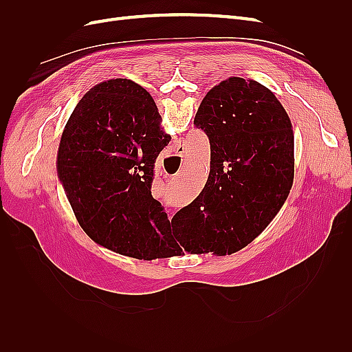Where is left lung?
Returning a JSON list of instances; mask_svg holds the SVG:
<instances>
[{"label": "left lung", "mask_w": 352, "mask_h": 352, "mask_svg": "<svg viewBox=\"0 0 352 352\" xmlns=\"http://www.w3.org/2000/svg\"><path fill=\"white\" fill-rule=\"evenodd\" d=\"M194 124L210 140V173L173 216V235L190 254L230 255L270 225L291 192L292 123L269 88L233 76L207 92Z\"/></svg>", "instance_id": "left-lung-1"}]
</instances>
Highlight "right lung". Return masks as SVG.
<instances>
[{
  "instance_id": "1",
  "label": "right lung",
  "mask_w": 352,
  "mask_h": 352,
  "mask_svg": "<svg viewBox=\"0 0 352 352\" xmlns=\"http://www.w3.org/2000/svg\"><path fill=\"white\" fill-rule=\"evenodd\" d=\"M157 105L141 85H95L63 131L57 175L80 228L101 247L153 260L172 235L151 195L154 162L168 144Z\"/></svg>"
}]
</instances>
